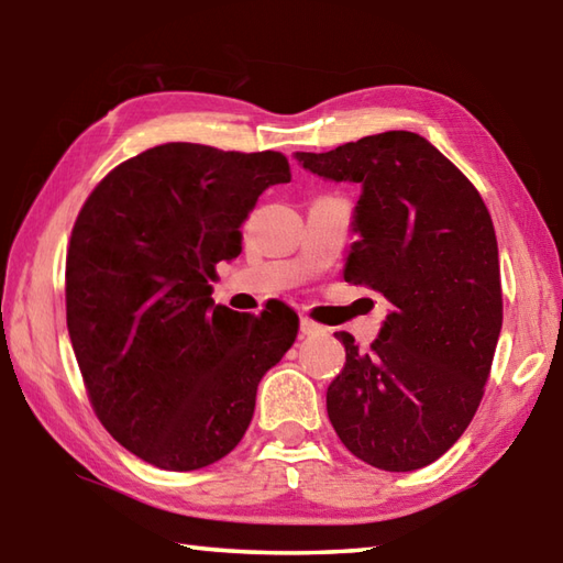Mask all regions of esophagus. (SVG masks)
I'll return each mask as SVG.
<instances>
[{"label":"esophagus","mask_w":563,"mask_h":563,"mask_svg":"<svg viewBox=\"0 0 563 563\" xmlns=\"http://www.w3.org/2000/svg\"><path fill=\"white\" fill-rule=\"evenodd\" d=\"M325 328L318 325V322H312L310 318H302L300 320V335L302 338H312V335H325Z\"/></svg>","instance_id":"34e87169"}]
</instances>
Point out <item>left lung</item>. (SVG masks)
Here are the masks:
<instances>
[{"label":"left lung","mask_w":563,"mask_h":563,"mask_svg":"<svg viewBox=\"0 0 563 563\" xmlns=\"http://www.w3.org/2000/svg\"><path fill=\"white\" fill-rule=\"evenodd\" d=\"M310 174L360 184L345 280L393 310L367 352L338 332L345 367L328 417L357 460L385 472L432 464L470 427L501 332L499 251L482 196L412 131L328 154H295Z\"/></svg>","instance_id":"1"}]
</instances>
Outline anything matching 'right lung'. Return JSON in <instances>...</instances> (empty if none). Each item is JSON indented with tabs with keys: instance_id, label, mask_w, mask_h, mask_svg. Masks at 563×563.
I'll list each match as a JSON object with an SVG mask.
<instances>
[{
	"instance_id": "add662e5",
	"label": "right lung",
	"mask_w": 563,
	"mask_h": 563,
	"mask_svg": "<svg viewBox=\"0 0 563 563\" xmlns=\"http://www.w3.org/2000/svg\"><path fill=\"white\" fill-rule=\"evenodd\" d=\"M278 151L164 144L93 188L66 255V328L93 412L121 446L168 472L235 450L263 375L290 350L298 316L216 305V263L275 184Z\"/></svg>"
}]
</instances>
